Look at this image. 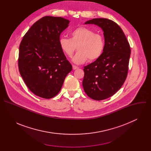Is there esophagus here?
Listing matches in <instances>:
<instances>
[{"label":"esophagus","mask_w":151,"mask_h":151,"mask_svg":"<svg viewBox=\"0 0 151 151\" xmlns=\"http://www.w3.org/2000/svg\"><path fill=\"white\" fill-rule=\"evenodd\" d=\"M72 68H73V70H76V69H78L79 68L78 67H77V66H74V65L72 66Z\"/></svg>","instance_id":"obj_1"}]
</instances>
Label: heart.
Listing matches in <instances>:
<instances>
[{"mask_svg":"<svg viewBox=\"0 0 151 151\" xmlns=\"http://www.w3.org/2000/svg\"><path fill=\"white\" fill-rule=\"evenodd\" d=\"M70 38L61 37L59 45L64 54L71 57L78 48V52L72 58L76 64H81L88 59L93 61L99 58L104 49V39L103 36L88 28L80 27L72 30Z\"/></svg>","mask_w":151,"mask_h":151,"instance_id":"obj_1","label":"heart"}]
</instances>
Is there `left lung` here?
<instances>
[{
  "mask_svg": "<svg viewBox=\"0 0 151 151\" xmlns=\"http://www.w3.org/2000/svg\"><path fill=\"white\" fill-rule=\"evenodd\" d=\"M85 24L100 27L104 38V49L101 57L84 67L82 86L85 93L96 100L109 98L124 83L128 73L131 50L121 27L106 18H94Z\"/></svg>",
  "mask_w": 151,
  "mask_h": 151,
  "instance_id": "left-lung-1",
  "label": "left lung"
}]
</instances>
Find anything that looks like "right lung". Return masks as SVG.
<instances>
[{
    "label": "right lung",
    "mask_w": 151,
    "mask_h": 151,
    "mask_svg": "<svg viewBox=\"0 0 151 151\" xmlns=\"http://www.w3.org/2000/svg\"><path fill=\"white\" fill-rule=\"evenodd\" d=\"M69 23L62 17H44L33 24L21 40L19 71L29 90L39 97L55 96L72 70L59 45L60 35Z\"/></svg>",
    "instance_id": "add662e5"
}]
</instances>
